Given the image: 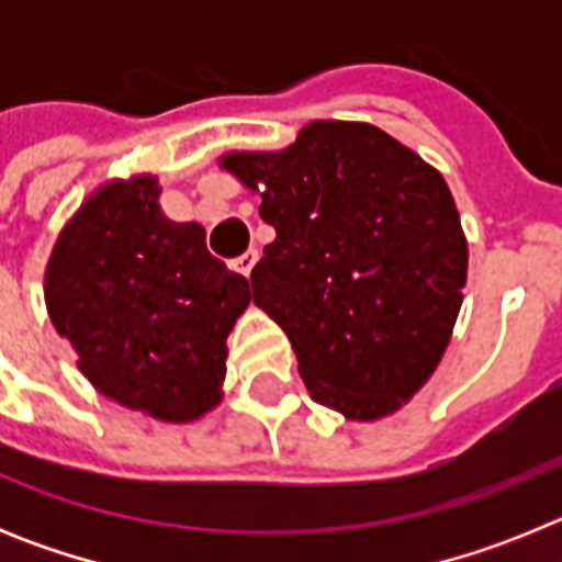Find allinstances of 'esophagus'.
I'll return each instance as SVG.
<instances>
[{
  "label": "esophagus",
  "mask_w": 562,
  "mask_h": 562,
  "mask_svg": "<svg viewBox=\"0 0 562 562\" xmlns=\"http://www.w3.org/2000/svg\"><path fill=\"white\" fill-rule=\"evenodd\" d=\"M256 258H258L256 250L241 252V256H238V258H233V270H238V272H241V276H250L252 265H256Z\"/></svg>",
  "instance_id": "34e87169"
}]
</instances>
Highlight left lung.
<instances>
[{
	"mask_svg": "<svg viewBox=\"0 0 562 562\" xmlns=\"http://www.w3.org/2000/svg\"><path fill=\"white\" fill-rule=\"evenodd\" d=\"M276 238L252 304L290 337L315 402L346 419L400 411L448 349L467 238L448 182L371 123L315 121L284 151H231Z\"/></svg>",
	"mask_w": 562,
	"mask_h": 562,
	"instance_id": "8db88e82",
	"label": "left lung"
}]
</instances>
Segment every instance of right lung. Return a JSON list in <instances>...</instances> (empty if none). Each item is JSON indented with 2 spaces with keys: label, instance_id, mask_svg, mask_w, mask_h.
<instances>
[{
  "label": "right lung",
  "instance_id": "1",
  "mask_svg": "<svg viewBox=\"0 0 562 562\" xmlns=\"http://www.w3.org/2000/svg\"><path fill=\"white\" fill-rule=\"evenodd\" d=\"M157 196L151 173L98 188L53 247L44 301L103 396L193 422L222 402L225 342L250 290L207 252L205 227L171 222Z\"/></svg>",
  "mask_w": 562,
  "mask_h": 562
}]
</instances>
